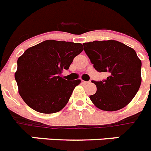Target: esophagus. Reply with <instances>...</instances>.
<instances>
[{
	"label": "esophagus",
	"instance_id": "34e87169",
	"mask_svg": "<svg viewBox=\"0 0 151 151\" xmlns=\"http://www.w3.org/2000/svg\"><path fill=\"white\" fill-rule=\"evenodd\" d=\"M82 83L83 84H88V83H89V81H84V80H82Z\"/></svg>",
	"mask_w": 151,
	"mask_h": 151
}]
</instances>
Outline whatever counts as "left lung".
Listing matches in <instances>:
<instances>
[{
	"instance_id": "obj_1",
	"label": "left lung",
	"mask_w": 151,
	"mask_h": 151,
	"mask_svg": "<svg viewBox=\"0 0 151 151\" xmlns=\"http://www.w3.org/2000/svg\"><path fill=\"white\" fill-rule=\"evenodd\" d=\"M84 50L95 70L106 72L102 81H95L97 91L90 95L95 106L104 111L125 107L136 95L142 83V62L136 51L115 40L83 43Z\"/></svg>"
}]
</instances>
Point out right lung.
<instances>
[{
	"label": "right lung",
	"mask_w": 151,
	"mask_h": 151,
	"mask_svg": "<svg viewBox=\"0 0 151 151\" xmlns=\"http://www.w3.org/2000/svg\"><path fill=\"white\" fill-rule=\"evenodd\" d=\"M83 45L46 40L27 49L18 59L15 79L21 97L41 113H55L65 106L80 80H66L62 71L69 68Z\"/></svg>",
	"instance_id": "add662e5"
}]
</instances>
